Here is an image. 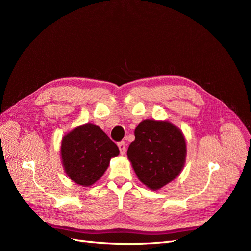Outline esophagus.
I'll list each match as a JSON object with an SVG mask.
<instances>
[{
    "mask_svg": "<svg viewBox=\"0 0 251 251\" xmlns=\"http://www.w3.org/2000/svg\"><path fill=\"white\" fill-rule=\"evenodd\" d=\"M118 148L120 150V154L121 155H125L126 154V142L125 141H121L118 143Z\"/></svg>",
    "mask_w": 251,
    "mask_h": 251,
    "instance_id": "obj_1",
    "label": "esophagus"
}]
</instances>
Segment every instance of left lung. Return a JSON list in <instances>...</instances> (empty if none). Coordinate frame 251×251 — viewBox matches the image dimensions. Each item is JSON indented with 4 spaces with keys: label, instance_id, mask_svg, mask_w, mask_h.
I'll use <instances>...</instances> for the list:
<instances>
[{
    "label": "left lung",
    "instance_id": "left-lung-1",
    "mask_svg": "<svg viewBox=\"0 0 251 251\" xmlns=\"http://www.w3.org/2000/svg\"><path fill=\"white\" fill-rule=\"evenodd\" d=\"M186 140L169 120L144 119L135 128L127 158L141 183L158 191L176 179L186 159Z\"/></svg>",
    "mask_w": 251,
    "mask_h": 251
}]
</instances>
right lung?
I'll list each match as a JSON object with an SVG mask.
<instances>
[{
	"label": "right lung",
	"instance_id": "right-lung-1",
	"mask_svg": "<svg viewBox=\"0 0 251 251\" xmlns=\"http://www.w3.org/2000/svg\"><path fill=\"white\" fill-rule=\"evenodd\" d=\"M118 155L116 144L100 126L91 123L74 127L60 142V159L67 176L85 187L100 180L111 158Z\"/></svg>",
	"mask_w": 251,
	"mask_h": 251
}]
</instances>
